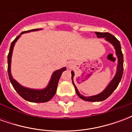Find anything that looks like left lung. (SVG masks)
<instances>
[{"label": "left lung", "instance_id": "8db88e82", "mask_svg": "<svg viewBox=\"0 0 132 132\" xmlns=\"http://www.w3.org/2000/svg\"><path fill=\"white\" fill-rule=\"evenodd\" d=\"M95 34L98 38L105 37L106 41L109 42L110 43L113 45L114 49H115L117 56L118 59V64H117V67L116 74L114 76V77L113 78V79L111 80L110 83H109L108 86L106 87V88L99 94L96 95H93V96H88V97H86V96H83L82 95H80L79 91L78 90L76 86H75L74 83H73L74 72L71 71V79L72 81H73V84L75 87L76 94L82 100H86V101H88V102H100V101H102V100H105V99H107L114 91V90L117 88L120 80L122 79V74H123V69H124V68H123L124 59H123L121 45H120V42H119V40L114 36L108 32H95Z\"/></svg>", "mask_w": 132, "mask_h": 132}]
</instances>
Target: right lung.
I'll list each match as a JSON object with an SVG mask.
<instances>
[{"label": "right lung", "mask_w": 132, "mask_h": 132, "mask_svg": "<svg viewBox=\"0 0 132 132\" xmlns=\"http://www.w3.org/2000/svg\"><path fill=\"white\" fill-rule=\"evenodd\" d=\"M39 30H41V29H39ZM37 30H39V29H35V30L22 32L20 35L18 36L13 41V42L11 43V45H10V52L7 55V72H8V76H9L10 83H12L14 89L22 98H24L27 101L32 102H46L52 99L56 93L59 78H60L62 73L66 70V67H63L62 69L55 71L52 74V78L50 79L48 86H46L45 88L42 89V90L28 88H25L24 86H21L13 78L12 75H11V71H10L11 58H12L13 47L15 46V44L17 42V40L20 38L22 34L33 32V31H37Z\"/></svg>", "instance_id": "obj_1"}]
</instances>
